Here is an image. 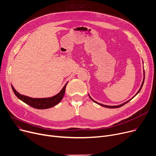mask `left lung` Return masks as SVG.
I'll return each mask as SVG.
<instances>
[{
	"label": "left lung",
	"mask_w": 156,
	"mask_h": 156,
	"mask_svg": "<svg viewBox=\"0 0 156 156\" xmlns=\"http://www.w3.org/2000/svg\"><path fill=\"white\" fill-rule=\"evenodd\" d=\"M144 76H145V72H144ZM144 79H145V77H144V80H143V82H142V85H141V87H140V89L139 90V91H138V92H137L136 93V94H135V96L137 94H138L139 92H140V90H141V89H142V86H143V84H144ZM135 96H134L133 97H135ZM89 98L91 99H92L93 101L94 102H95L96 103H97V104H98V105H101V106H103V107H105V108H120V107H121V106H123L124 105H125L126 103H127L128 102H129V101H130L133 98H132L131 99H130L129 101H126V102H125V103H123V104H122V105H118V106H106V105H102V104H100V103H98V102H96V101H95L94 100H93L92 98H91L90 96H89Z\"/></svg>",
	"instance_id": "1"
}]
</instances>
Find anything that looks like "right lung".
I'll use <instances>...</instances> for the list:
<instances>
[{
  "label": "right lung",
  "instance_id": "obj_1",
  "mask_svg": "<svg viewBox=\"0 0 156 156\" xmlns=\"http://www.w3.org/2000/svg\"><path fill=\"white\" fill-rule=\"evenodd\" d=\"M67 84L68 83H67L65 86H64V87H63V89L61 90V91L58 94L53 97L47 98H33L26 96H24V95L20 94L19 93L17 92L12 85H11V87L15 95L20 100H21L22 101L24 102L25 103H26L27 105H28L29 106L33 108H34L36 109H43L52 108L61 101V100L62 99L64 96V94H65L66 87Z\"/></svg>",
  "mask_w": 156,
  "mask_h": 156
}]
</instances>
